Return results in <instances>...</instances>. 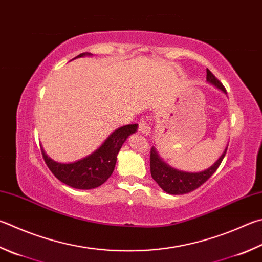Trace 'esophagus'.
<instances>
[{"instance_id":"34e87169","label":"esophagus","mask_w":262,"mask_h":262,"mask_svg":"<svg viewBox=\"0 0 262 262\" xmlns=\"http://www.w3.org/2000/svg\"><path fill=\"white\" fill-rule=\"evenodd\" d=\"M139 130L142 133V134L149 135L151 133V126L150 123L146 120H141L139 123Z\"/></svg>"}]
</instances>
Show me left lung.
<instances>
[{
  "mask_svg": "<svg viewBox=\"0 0 262 262\" xmlns=\"http://www.w3.org/2000/svg\"><path fill=\"white\" fill-rule=\"evenodd\" d=\"M207 75L206 79L208 82L213 83L215 87L221 89L222 92L227 93L226 88L223 87V84L219 81L210 70H206ZM226 147L225 152L222 156L219 158L215 164L211 166L210 168L204 170V172L199 173H187V172H181V170L174 169L168 166L163 160L160 159V157L157 154L155 147H151L150 150V170H151V177L157 183L159 184V187L170 194H183L188 193L190 191H193L197 188L201 187L206 181L210 179L212 175L215 173V170L219 168V166L221 165L223 158L227 154Z\"/></svg>",
  "mask_w": 262,
  "mask_h": 262,
  "instance_id": "obj_1",
  "label": "left lung"
}]
</instances>
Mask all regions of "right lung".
<instances>
[{"instance_id": "right-lung-1", "label": "right lung", "mask_w": 262, "mask_h": 262, "mask_svg": "<svg viewBox=\"0 0 262 262\" xmlns=\"http://www.w3.org/2000/svg\"><path fill=\"white\" fill-rule=\"evenodd\" d=\"M90 54H80L82 57ZM137 129V123L118 128L107 137L98 149L85 158L72 164L56 163L48 158L43 150L42 157L51 173L61 182L75 189H94L103 184L111 177L117 163V156L127 137Z\"/></svg>"}]
</instances>
